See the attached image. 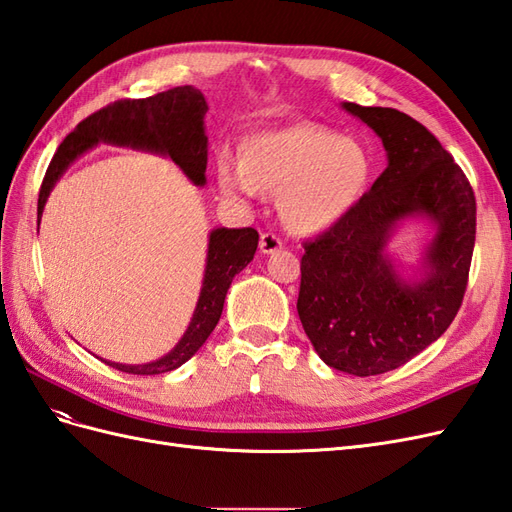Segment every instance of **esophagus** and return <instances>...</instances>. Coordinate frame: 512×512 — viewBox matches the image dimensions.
Instances as JSON below:
<instances>
[{
    "instance_id": "1",
    "label": "esophagus",
    "mask_w": 512,
    "mask_h": 512,
    "mask_svg": "<svg viewBox=\"0 0 512 512\" xmlns=\"http://www.w3.org/2000/svg\"><path fill=\"white\" fill-rule=\"evenodd\" d=\"M282 250V241L273 232H262L260 235V252L262 254H275Z\"/></svg>"
}]
</instances>
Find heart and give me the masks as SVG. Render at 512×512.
I'll return each instance as SVG.
<instances>
[{"instance_id":"heart-1","label":"heart","mask_w":512,"mask_h":512,"mask_svg":"<svg viewBox=\"0 0 512 512\" xmlns=\"http://www.w3.org/2000/svg\"><path fill=\"white\" fill-rule=\"evenodd\" d=\"M215 175L220 190L232 198L280 194L284 224L299 235H318L346 220L361 203L374 162L354 138L314 123H297L247 136L241 162L222 153Z\"/></svg>"}]
</instances>
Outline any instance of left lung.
I'll use <instances>...</instances> for the list:
<instances>
[{
    "mask_svg": "<svg viewBox=\"0 0 512 512\" xmlns=\"http://www.w3.org/2000/svg\"><path fill=\"white\" fill-rule=\"evenodd\" d=\"M342 108L380 136L389 164L346 220L305 243L297 312L324 363L365 378L408 363L451 327L468 286L476 200L423 123L395 108ZM412 217L434 237L422 271L406 278L385 247Z\"/></svg>",
    "mask_w": 512,
    "mask_h": 512,
    "instance_id": "left-lung-1",
    "label": "left lung"
}]
</instances>
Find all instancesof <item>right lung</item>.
Returning <instances> with one entry per match:
<instances>
[{"mask_svg": "<svg viewBox=\"0 0 512 512\" xmlns=\"http://www.w3.org/2000/svg\"><path fill=\"white\" fill-rule=\"evenodd\" d=\"M205 96L192 85L175 87L143 100H119L83 119L59 145L40 188L38 226L51 190L68 166L98 143L132 147L160 153L173 160L194 185H205L207 177V134ZM258 247L254 228H213L209 232L207 265L203 286L192 320L177 346L162 359L145 365H123L104 361L119 371L136 376L166 374L192 359L218 324L232 277L250 265Z\"/></svg>", "mask_w": 512, "mask_h": 512, "instance_id": "add662e5", "label": "right lung"}]
</instances>
